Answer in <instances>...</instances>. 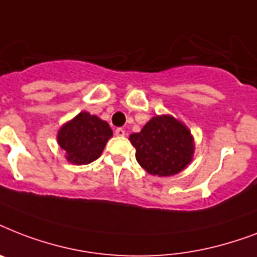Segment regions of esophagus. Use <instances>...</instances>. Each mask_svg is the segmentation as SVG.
I'll return each mask as SVG.
<instances>
[{
	"label": "esophagus",
	"mask_w": 257,
	"mask_h": 257,
	"mask_svg": "<svg viewBox=\"0 0 257 257\" xmlns=\"http://www.w3.org/2000/svg\"><path fill=\"white\" fill-rule=\"evenodd\" d=\"M114 135H116V136L122 137V136H125V131L122 128H116V131H114Z\"/></svg>",
	"instance_id": "34e87169"
}]
</instances>
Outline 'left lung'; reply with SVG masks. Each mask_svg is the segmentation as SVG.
<instances>
[{"mask_svg": "<svg viewBox=\"0 0 257 257\" xmlns=\"http://www.w3.org/2000/svg\"><path fill=\"white\" fill-rule=\"evenodd\" d=\"M129 140L136 148L137 163L153 176H172L192 160L193 140L184 124L171 116H156Z\"/></svg>", "mask_w": 257, "mask_h": 257, "instance_id": "1", "label": "left lung"}]
</instances>
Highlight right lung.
Wrapping results in <instances>:
<instances>
[{
  "instance_id": "right-lung-1",
  "label": "right lung",
  "mask_w": 257,
  "mask_h": 257,
  "mask_svg": "<svg viewBox=\"0 0 257 257\" xmlns=\"http://www.w3.org/2000/svg\"><path fill=\"white\" fill-rule=\"evenodd\" d=\"M113 132L106 121L81 112L60 129L58 144L73 164H89L97 160Z\"/></svg>"
}]
</instances>
